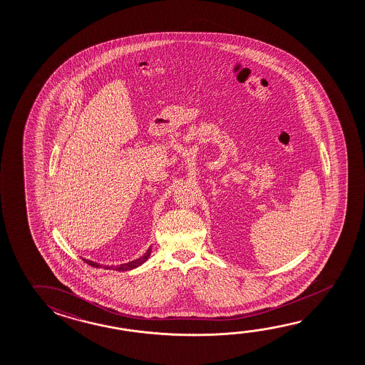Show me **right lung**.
<instances>
[{
    "instance_id": "obj_1",
    "label": "right lung",
    "mask_w": 365,
    "mask_h": 365,
    "mask_svg": "<svg viewBox=\"0 0 365 365\" xmlns=\"http://www.w3.org/2000/svg\"><path fill=\"white\" fill-rule=\"evenodd\" d=\"M150 255H151V247L146 251L144 256H141V257L135 259V261H131V262L128 263H122V264L115 266V267H114V266H103V269H115V271H127V269H136V267L141 266V264L150 257ZM84 261L88 263V264H90V266L96 267V269H101V267H102L101 263L93 262V261H89V259H84Z\"/></svg>"
}]
</instances>
